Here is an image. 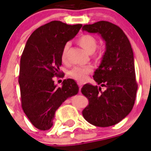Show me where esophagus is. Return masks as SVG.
<instances>
[{"mask_svg":"<svg viewBox=\"0 0 151 151\" xmlns=\"http://www.w3.org/2000/svg\"><path fill=\"white\" fill-rule=\"evenodd\" d=\"M78 85H79V87H80V88H81V87H82V85H81V83H78Z\"/></svg>","mask_w":151,"mask_h":151,"instance_id":"1","label":"esophagus"}]
</instances>
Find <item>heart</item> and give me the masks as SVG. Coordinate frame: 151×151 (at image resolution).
Wrapping results in <instances>:
<instances>
[{"mask_svg":"<svg viewBox=\"0 0 151 151\" xmlns=\"http://www.w3.org/2000/svg\"><path fill=\"white\" fill-rule=\"evenodd\" d=\"M78 45L81 47L86 52L92 54L95 52L97 47V41L94 37L88 34L83 35L79 37L78 40ZM69 48V45L66 44L63 47V49L62 51L61 59L63 62H66L67 59V51ZM92 71L91 66H78L73 68L70 71V76L71 78L78 81H84L87 78L88 75Z\"/></svg>","mask_w":151,"mask_h":151,"instance_id":"heart-1","label":"heart"}]
</instances>
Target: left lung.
Masks as SVG:
<instances>
[{"label": "left lung", "mask_w": 151, "mask_h": 151, "mask_svg": "<svg viewBox=\"0 0 151 151\" xmlns=\"http://www.w3.org/2000/svg\"><path fill=\"white\" fill-rule=\"evenodd\" d=\"M83 31L98 34L105 41L106 51L93 75L95 81L106 89L86 84L81 92L89 104L83 110V117L99 127L117 124L133 107L137 83L131 44L121 28L106 21L85 25Z\"/></svg>", "instance_id": "1"}]
</instances>
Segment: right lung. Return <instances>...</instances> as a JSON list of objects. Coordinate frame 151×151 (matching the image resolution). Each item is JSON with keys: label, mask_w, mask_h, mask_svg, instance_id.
<instances>
[{"label": "right lung", "mask_w": 151, "mask_h": 151, "mask_svg": "<svg viewBox=\"0 0 151 151\" xmlns=\"http://www.w3.org/2000/svg\"><path fill=\"white\" fill-rule=\"evenodd\" d=\"M81 27L52 21L34 30L27 40L20 59L22 107L33 125L40 130L50 129L58 108L79 92L73 79H65L58 88L53 78L60 73L63 47Z\"/></svg>", "instance_id": "add662e5"}]
</instances>
